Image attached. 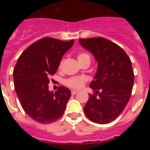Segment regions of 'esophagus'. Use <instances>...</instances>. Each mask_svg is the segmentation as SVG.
<instances>
[{
  "mask_svg": "<svg viewBox=\"0 0 150 150\" xmlns=\"http://www.w3.org/2000/svg\"><path fill=\"white\" fill-rule=\"evenodd\" d=\"M77 92H78V91H76V90H72V91H71V94H72L73 95H76Z\"/></svg>",
  "mask_w": 150,
  "mask_h": 150,
  "instance_id": "1",
  "label": "esophagus"
}]
</instances>
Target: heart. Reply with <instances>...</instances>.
Returning a JSON list of instances; mask_svg holds the SVG:
<instances>
[{
	"instance_id": "b5f03b06",
	"label": "heart",
	"mask_w": 150,
	"mask_h": 150,
	"mask_svg": "<svg viewBox=\"0 0 150 150\" xmlns=\"http://www.w3.org/2000/svg\"><path fill=\"white\" fill-rule=\"evenodd\" d=\"M77 59L79 63H82L86 60L90 61V56L86 52H79L77 55ZM86 81V77L84 76H72V77L65 79L64 83L69 88H74V89H79L84 86Z\"/></svg>"
}]
</instances>
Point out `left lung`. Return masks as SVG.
<instances>
[{"instance_id":"left-lung-1","label":"left lung","mask_w":150,"mask_h":150,"mask_svg":"<svg viewBox=\"0 0 150 150\" xmlns=\"http://www.w3.org/2000/svg\"><path fill=\"white\" fill-rule=\"evenodd\" d=\"M79 42L98 63L90 84L95 94L88 95L85 114L93 122L107 124L121 114L132 95L134 79L132 62L122 48L105 38H80Z\"/></svg>"}]
</instances>
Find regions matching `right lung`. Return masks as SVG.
Segmentation results:
<instances>
[{
	"label": "right lung",
	"mask_w": 150,
	"mask_h": 150,
	"mask_svg": "<svg viewBox=\"0 0 150 150\" xmlns=\"http://www.w3.org/2000/svg\"><path fill=\"white\" fill-rule=\"evenodd\" d=\"M74 40L43 38L29 46L19 56L13 71L14 87L24 111L42 124L60 119L71 96L70 89L59 86L49 91L50 76L56 73L64 54Z\"/></svg>",
	"instance_id": "1"
}]
</instances>
